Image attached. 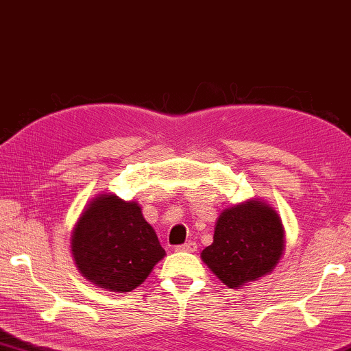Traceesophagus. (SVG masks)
I'll use <instances>...</instances> for the list:
<instances>
[{
    "instance_id": "34e87169",
    "label": "esophagus",
    "mask_w": 351,
    "mask_h": 351,
    "mask_svg": "<svg viewBox=\"0 0 351 351\" xmlns=\"http://www.w3.org/2000/svg\"><path fill=\"white\" fill-rule=\"evenodd\" d=\"M176 252H195L197 250V243L189 241V243H184L181 245H176L175 247Z\"/></svg>"
}]
</instances>
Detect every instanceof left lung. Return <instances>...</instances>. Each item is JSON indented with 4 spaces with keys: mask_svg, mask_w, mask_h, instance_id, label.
Listing matches in <instances>:
<instances>
[{
    "mask_svg": "<svg viewBox=\"0 0 351 351\" xmlns=\"http://www.w3.org/2000/svg\"><path fill=\"white\" fill-rule=\"evenodd\" d=\"M282 252L280 217L265 202L247 200L221 213L202 260L228 289H239L271 273Z\"/></svg>",
    "mask_w": 351,
    "mask_h": 351,
    "instance_id": "obj_1",
    "label": "left lung"
}]
</instances>
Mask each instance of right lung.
<instances>
[{
  "label": "right lung",
  "mask_w": 351,
  "mask_h": 351,
  "mask_svg": "<svg viewBox=\"0 0 351 351\" xmlns=\"http://www.w3.org/2000/svg\"><path fill=\"white\" fill-rule=\"evenodd\" d=\"M71 250L83 277L110 291H132L164 258L142 208L113 193L93 198L74 227Z\"/></svg>",
  "instance_id": "right-lung-1"
}]
</instances>
